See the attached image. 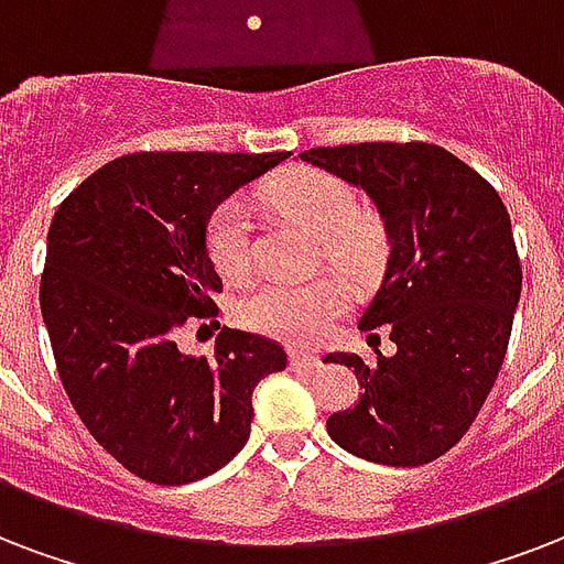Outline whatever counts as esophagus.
Masks as SVG:
<instances>
[{
  "label": "esophagus",
  "mask_w": 564,
  "mask_h": 564,
  "mask_svg": "<svg viewBox=\"0 0 564 564\" xmlns=\"http://www.w3.org/2000/svg\"><path fill=\"white\" fill-rule=\"evenodd\" d=\"M290 360H292V367H299V369H316V367H322V358H319V355H313V351L290 349Z\"/></svg>",
  "instance_id": "esophagus-1"
}]
</instances>
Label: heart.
<instances>
[{"label":"heart","mask_w":564,"mask_h":564,"mask_svg":"<svg viewBox=\"0 0 564 564\" xmlns=\"http://www.w3.org/2000/svg\"><path fill=\"white\" fill-rule=\"evenodd\" d=\"M269 200L278 209L319 234L322 251L346 272L369 274L384 253V234L376 218L358 209V197L346 180L319 167H292L269 183ZM206 251L227 281H242L253 260L251 218L239 197L215 206L206 225ZM349 301V286L339 274H316L311 281H265L253 286L236 307L245 328L272 337L307 343Z\"/></svg>","instance_id":"1"}]
</instances>
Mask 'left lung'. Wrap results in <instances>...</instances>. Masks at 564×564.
I'll list each match as a JSON object with an SVG mask.
<instances>
[{
	"mask_svg": "<svg viewBox=\"0 0 564 564\" xmlns=\"http://www.w3.org/2000/svg\"><path fill=\"white\" fill-rule=\"evenodd\" d=\"M301 159L364 188L390 242L358 328H384L397 351H376V364L330 355L364 393L328 416V435L376 464L435 462L470 429L509 349L523 283L509 213L488 180L425 141L313 148Z\"/></svg>",
	"mask_w": 564,
	"mask_h": 564,
	"instance_id": "left-lung-1",
	"label": "left lung"
}]
</instances>
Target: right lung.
I'll list each match as a JSON object with an SVG mask.
<instances>
[{
	"instance_id": "obj_1",
	"label": "right lung",
	"mask_w": 564,
	"mask_h": 564,
	"mask_svg": "<svg viewBox=\"0 0 564 564\" xmlns=\"http://www.w3.org/2000/svg\"><path fill=\"white\" fill-rule=\"evenodd\" d=\"M290 153H132L94 171L46 236L41 313L76 414L106 453L156 485L221 470L251 435V393L286 369L269 337L225 328L213 358L174 343L218 316L206 251L215 206Z\"/></svg>"
}]
</instances>
